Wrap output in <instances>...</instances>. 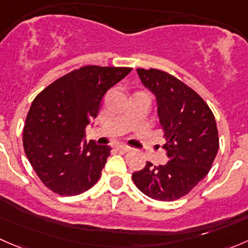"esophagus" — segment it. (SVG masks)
Masks as SVG:
<instances>
[{"label": "esophagus", "instance_id": "obj_1", "mask_svg": "<svg viewBox=\"0 0 248 248\" xmlns=\"http://www.w3.org/2000/svg\"><path fill=\"white\" fill-rule=\"evenodd\" d=\"M116 151L120 152V154H126V152L131 151V147L124 146V145H119V146H116Z\"/></svg>", "mask_w": 248, "mask_h": 248}]
</instances>
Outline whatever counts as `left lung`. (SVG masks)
Here are the masks:
<instances>
[{
  "label": "left lung",
  "mask_w": 248,
  "mask_h": 248,
  "mask_svg": "<svg viewBox=\"0 0 248 248\" xmlns=\"http://www.w3.org/2000/svg\"><path fill=\"white\" fill-rule=\"evenodd\" d=\"M137 72L142 85L156 97L169 161L164 166L146 162L132 179L150 198L176 201L192 191L214 163L219 146L215 116L194 90L171 74L154 68Z\"/></svg>",
  "instance_id": "8db88e82"
}]
</instances>
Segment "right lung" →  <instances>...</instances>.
<instances>
[{"instance_id":"obj_1","label":"right lung","mask_w":248,"mask_h":248,"mask_svg":"<svg viewBox=\"0 0 248 248\" xmlns=\"http://www.w3.org/2000/svg\"><path fill=\"white\" fill-rule=\"evenodd\" d=\"M127 67L85 66L61 77L32 102L22 134L25 154L41 181L60 196H77L101 177L110 147L86 144L85 128L96 119L110 87Z\"/></svg>"}]
</instances>
